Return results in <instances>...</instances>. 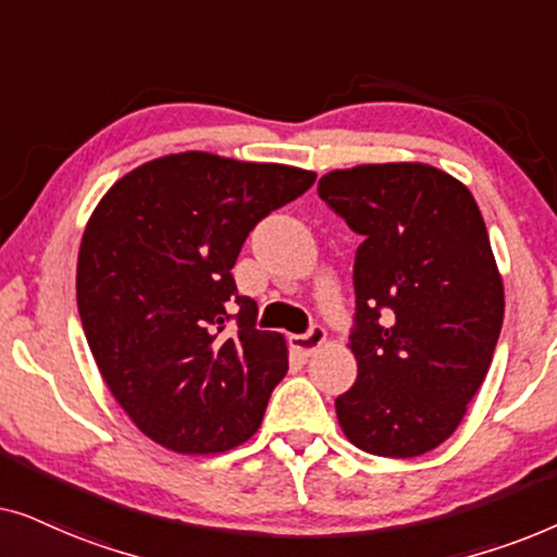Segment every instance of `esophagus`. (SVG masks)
<instances>
[{
  "label": "esophagus",
  "mask_w": 557,
  "mask_h": 557,
  "mask_svg": "<svg viewBox=\"0 0 557 557\" xmlns=\"http://www.w3.org/2000/svg\"><path fill=\"white\" fill-rule=\"evenodd\" d=\"M324 339H326V332H324V326H319V324H311L309 326V332H304V334H294L292 337V345L299 349L301 355H314L319 347L324 345Z\"/></svg>",
  "instance_id": "esophagus-1"
}]
</instances>
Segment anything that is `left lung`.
Listing matches in <instances>:
<instances>
[{
	"label": "left lung",
	"instance_id": "1",
	"mask_svg": "<svg viewBox=\"0 0 557 557\" xmlns=\"http://www.w3.org/2000/svg\"><path fill=\"white\" fill-rule=\"evenodd\" d=\"M317 193L357 235V380L334 400L362 451L410 459L444 444L484 383L505 288L474 197L418 162L360 164Z\"/></svg>",
	"mask_w": 557,
	"mask_h": 557
}]
</instances>
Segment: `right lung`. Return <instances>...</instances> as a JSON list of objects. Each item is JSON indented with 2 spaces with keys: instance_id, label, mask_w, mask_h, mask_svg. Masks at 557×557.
Segmentation results:
<instances>
[{
  "instance_id": "add662e5",
  "label": "right lung",
  "mask_w": 557,
  "mask_h": 557,
  "mask_svg": "<svg viewBox=\"0 0 557 557\" xmlns=\"http://www.w3.org/2000/svg\"><path fill=\"white\" fill-rule=\"evenodd\" d=\"M317 174L208 151L121 177L81 240L78 311L101 375L144 436L220 454L258 431L288 370L286 342L256 326L231 269L248 233Z\"/></svg>"
}]
</instances>
